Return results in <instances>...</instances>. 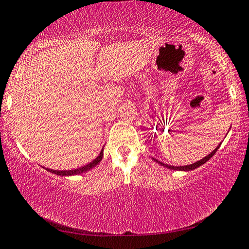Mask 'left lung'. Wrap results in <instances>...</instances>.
Here are the masks:
<instances>
[{"label": "left lung", "mask_w": 249, "mask_h": 249, "mask_svg": "<svg viewBox=\"0 0 249 249\" xmlns=\"http://www.w3.org/2000/svg\"><path fill=\"white\" fill-rule=\"evenodd\" d=\"M219 146H220V144L216 146V148L213 150V151L210 153L209 156H206V157H204V158L203 159H201V160H198V161H196L195 163H192V164H188V166H180V167H174V166H168V164H166V163H162V162H160V161H158L157 159H153L155 161H157V162L158 163H160L161 166H163V167H166V168H169V169H173V170H184V171H188V170H193V169H195V168H197V167H199V166H202L203 163H205L206 161H208L210 158H212L213 156H214V153L218 151V149H219Z\"/></svg>", "instance_id": "1"}]
</instances>
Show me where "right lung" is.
Masks as SVG:
<instances>
[{
    "label": "right lung",
    "instance_id": "right-lung-1",
    "mask_svg": "<svg viewBox=\"0 0 249 249\" xmlns=\"http://www.w3.org/2000/svg\"><path fill=\"white\" fill-rule=\"evenodd\" d=\"M103 156H104V149L101 150L100 155L98 156L97 158L92 161V162L86 164V166H83L81 168H78V169H73V170H53V169H47V170L51 171V173H53V174L59 175V176H71V175H79V174L86 173V171H88L90 169H92L93 167H96L97 164L100 162L101 159H103Z\"/></svg>",
    "mask_w": 249,
    "mask_h": 249
}]
</instances>
